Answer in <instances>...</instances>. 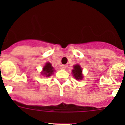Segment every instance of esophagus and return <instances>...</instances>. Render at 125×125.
<instances>
[{"label":"esophagus","mask_w":125,"mask_h":125,"mask_svg":"<svg viewBox=\"0 0 125 125\" xmlns=\"http://www.w3.org/2000/svg\"><path fill=\"white\" fill-rule=\"evenodd\" d=\"M60 69L64 70V69H65V68H66V67H65V65H61L60 66Z\"/></svg>","instance_id":"obj_1"}]
</instances>
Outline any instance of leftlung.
Masks as SVG:
<instances>
[{"label": "left lung", "mask_w": 125, "mask_h": 125, "mask_svg": "<svg viewBox=\"0 0 125 125\" xmlns=\"http://www.w3.org/2000/svg\"><path fill=\"white\" fill-rule=\"evenodd\" d=\"M73 74V76L76 78V80H82L83 78L82 74V68L80 67L79 65H76L74 66V69L72 71Z\"/></svg>", "instance_id": "1"}]
</instances>
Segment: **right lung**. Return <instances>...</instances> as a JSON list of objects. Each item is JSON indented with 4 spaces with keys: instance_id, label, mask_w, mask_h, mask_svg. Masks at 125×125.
Segmentation results:
<instances>
[{
    "instance_id": "add662e5",
    "label": "right lung",
    "mask_w": 125,
    "mask_h": 125,
    "mask_svg": "<svg viewBox=\"0 0 125 125\" xmlns=\"http://www.w3.org/2000/svg\"><path fill=\"white\" fill-rule=\"evenodd\" d=\"M53 71H54V70H53V67L51 65V63H47L43 67L42 74H43V75H45L47 77V76H51V74L53 73Z\"/></svg>"
}]
</instances>
